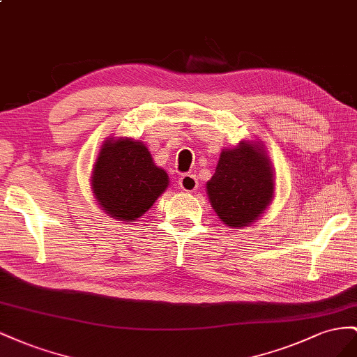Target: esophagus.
Masks as SVG:
<instances>
[{
    "label": "esophagus",
    "mask_w": 357,
    "mask_h": 357,
    "mask_svg": "<svg viewBox=\"0 0 357 357\" xmlns=\"http://www.w3.org/2000/svg\"><path fill=\"white\" fill-rule=\"evenodd\" d=\"M178 182H179L181 190H184V191H187V192L196 191L197 187H199V182H197L196 176L191 175V173H185V175H182Z\"/></svg>",
    "instance_id": "34e87169"
}]
</instances>
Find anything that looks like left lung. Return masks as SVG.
I'll return each instance as SVG.
<instances>
[{
    "instance_id": "8db88e82",
    "label": "left lung",
    "mask_w": 357,
    "mask_h": 357,
    "mask_svg": "<svg viewBox=\"0 0 357 357\" xmlns=\"http://www.w3.org/2000/svg\"><path fill=\"white\" fill-rule=\"evenodd\" d=\"M206 188L211 205L224 224L247 226L259 218L273 195L268 155L259 145L243 142L222 151Z\"/></svg>"
}]
</instances>
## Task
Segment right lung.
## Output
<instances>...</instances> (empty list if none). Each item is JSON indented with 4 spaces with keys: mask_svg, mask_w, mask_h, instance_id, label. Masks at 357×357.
<instances>
[{
    "mask_svg": "<svg viewBox=\"0 0 357 357\" xmlns=\"http://www.w3.org/2000/svg\"><path fill=\"white\" fill-rule=\"evenodd\" d=\"M167 185V173L154 165L140 142L109 140L101 148L93 190L101 208L114 218L131 221L144 215Z\"/></svg>",
    "mask_w": 357,
    "mask_h": 357,
    "instance_id": "right-lung-1",
    "label": "right lung"
}]
</instances>
